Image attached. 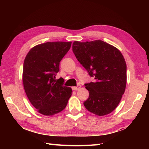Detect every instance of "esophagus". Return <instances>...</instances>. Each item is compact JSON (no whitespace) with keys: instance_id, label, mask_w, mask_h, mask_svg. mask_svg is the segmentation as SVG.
I'll return each instance as SVG.
<instances>
[{"instance_id":"1","label":"esophagus","mask_w":149,"mask_h":149,"mask_svg":"<svg viewBox=\"0 0 149 149\" xmlns=\"http://www.w3.org/2000/svg\"><path fill=\"white\" fill-rule=\"evenodd\" d=\"M80 88H81V85H77V86H75V87L73 88V90H75V91H77L78 90H79Z\"/></svg>"}]
</instances>
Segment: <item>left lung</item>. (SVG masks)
I'll use <instances>...</instances> for the list:
<instances>
[{"label":"left lung","instance_id":"1","mask_svg":"<svg viewBox=\"0 0 149 149\" xmlns=\"http://www.w3.org/2000/svg\"><path fill=\"white\" fill-rule=\"evenodd\" d=\"M73 52L94 82L84 84L89 97L84 106L95 115H106L118 106L124 93L127 66L120 50L102 40L74 42Z\"/></svg>","mask_w":149,"mask_h":149}]
</instances>
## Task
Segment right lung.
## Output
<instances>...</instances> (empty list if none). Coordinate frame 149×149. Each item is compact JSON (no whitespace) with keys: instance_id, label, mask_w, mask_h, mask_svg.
<instances>
[{"instance_id":"obj_1","label":"right lung","mask_w":149,"mask_h":149,"mask_svg":"<svg viewBox=\"0 0 149 149\" xmlns=\"http://www.w3.org/2000/svg\"><path fill=\"white\" fill-rule=\"evenodd\" d=\"M72 42L40 44L30 50L23 66V84L30 102L40 113L51 116L67 105L72 89L63 86L62 79H55L59 63L70 49Z\"/></svg>"}]
</instances>
